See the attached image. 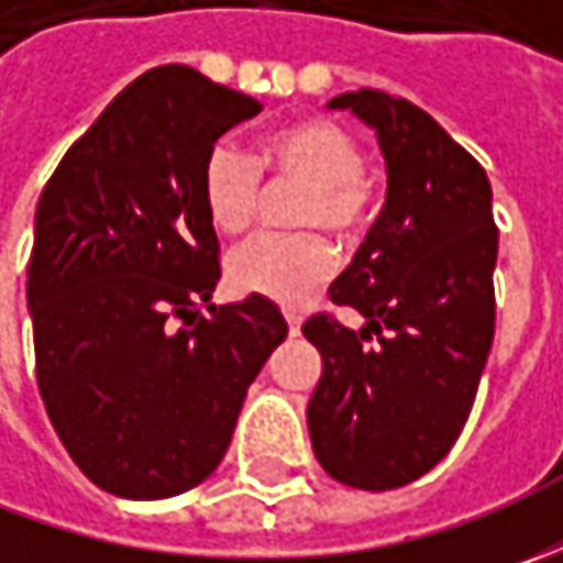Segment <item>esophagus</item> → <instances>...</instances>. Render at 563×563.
I'll list each match as a JSON object with an SVG mask.
<instances>
[{
  "label": "esophagus",
  "mask_w": 563,
  "mask_h": 563,
  "mask_svg": "<svg viewBox=\"0 0 563 563\" xmlns=\"http://www.w3.org/2000/svg\"><path fill=\"white\" fill-rule=\"evenodd\" d=\"M288 332H291V335H300V316L288 313Z\"/></svg>",
  "instance_id": "34e87169"
}]
</instances>
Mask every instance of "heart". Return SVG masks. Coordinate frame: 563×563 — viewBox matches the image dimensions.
I'll return each mask as SVG.
<instances>
[{"instance_id": "obj_1", "label": "heart", "mask_w": 563, "mask_h": 563, "mask_svg": "<svg viewBox=\"0 0 563 563\" xmlns=\"http://www.w3.org/2000/svg\"><path fill=\"white\" fill-rule=\"evenodd\" d=\"M263 168L275 185L303 187L291 206V225L307 231L241 241L225 260L228 282L238 291L297 307L335 272V250L322 234H332L341 247H354L366 234L376 181L357 137L325 115L278 128L263 143L260 159L234 143H219L206 156L203 200L209 219L228 234L244 231L260 216L266 200Z\"/></svg>"}]
</instances>
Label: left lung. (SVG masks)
<instances>
[{
	"mask_svg": "<svg viewBox=\"0 0 563 563\" xmlns=\"http://www.w3.org/2000/svg\"><path fill=\"white\" fill-rule=\"evenodd\" d=\"M376 128L388 194L329 297L303 322L322 354L307 420L322 470L351 488H400L442 461L473 410L495 335L498 228L486 168L410 99L354 90L329 102Z\"/></svg>",
	"mask_w": 563,
	"mask_h": 563,
	"instance_id": "obj_1",
	"label": "left lung"
}]
</instances>
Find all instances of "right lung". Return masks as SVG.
Instances as JSON below:
<instances>
[{"instance_id": "right-lung-1", "label": "right lung", "mask_w": 563, "mask_h": 563, "mask_svg": "<svg viewBox=\"0 0 563 563\" xmlns=\"http://www.w3.org/2000/svg\"><path fill=\"white\" fill-rule=\"evenodd\" d=\"M260 112L187 65L153 68L68 146L40 194L27 266L40 398L71 461L121 498L200 486L288 335L260 294L209 303L222 263L206 156Z\"/></svg>"}]
</instances>
